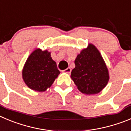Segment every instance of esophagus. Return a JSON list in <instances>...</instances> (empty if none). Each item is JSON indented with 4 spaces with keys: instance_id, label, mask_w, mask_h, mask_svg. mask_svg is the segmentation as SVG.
Returning a JSON list of instances; mask_svg holds the SVG:
<instances>
[{
    "instance_id": "1",
    "label": "esophagus",
    "mask_w": 131,
    "mask_h": 131,
    "mask_svg": "<svg viewBox=\"0 0 131 131\" xmlns=\"http://www.w3.org/2000/svg\"><path fill=\"white\" fill-rule=\"evenodd\" d=\"M63 72L64 73H68V74H69V73H70V72H71V69H70V67H68V68H67L65 70H63Z\"/></svg>"
}]
</instances>
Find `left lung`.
Returning a JSON list of instances; mask_svg holds the SVG:
<instances>
[{
    "mask_svg": "<svg viewBox=\"0 0 131 131\" xmlns=\"http://www.w3.org/2000/svg\"><path fill=\"white\" fill-rule=\"evenodd\" d=\"M71 77L82 93H99L106 86L109 73L106 63L97 48L92 43L77 55Z\"/></svg>",
    "mask_w": 131,
    "mask_h": 131,
    "instance_id": "obj_1",
    "label": "left lung"
}]
</instances>
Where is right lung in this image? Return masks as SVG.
<instances>
[{
    "instance_id": "obj_1",
    "label": "right lung",
    "mask_w": 131,
    "mask_h": 131,
    "mask_svg": "<svg viewBox=\"0 0 131 131\" xmlns=\"http://www.w3.org/2000/svg\"><path fill=\"white\" fill-rule=\"evenodd\" d=\"M59 74L51 53L39 48L29 55L22 70L25 84L30 89L39 92L45 91L50 88Z\"/></svg>"
}]
</instances>
